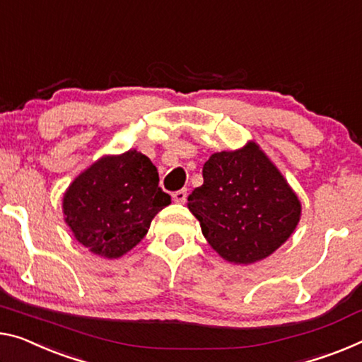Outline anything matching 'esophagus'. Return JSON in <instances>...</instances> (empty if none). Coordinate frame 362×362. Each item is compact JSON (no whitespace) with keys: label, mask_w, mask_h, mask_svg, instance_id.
<instances>
[{"label":"esophagus","mask_w":362,"mask_h":362,"mask_svg":"<svg viewBox=\"0 0 362 362\" xmlns=\"http://www.w3.org/2000/svg\"><path fill=\"white\" fill-rule=\"evenodd\" d=\"M186 197H187L186 189H180V191L173 192V200H175L176 204H185L186 202Z\"/></svg>","instance_id":"34e87169"}]
</instances>
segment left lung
I'll return each instance as SVG.
<instances>
[{
  "instance_id": "1",
  "label": "left lung",
  "mask_w": 362,
  "mask_h": 362,
  "mask_svg": "<svg viewBox=\"0 0 362 362\" xmlns=\"http://www.w3.org/2000/svg\"><path fill=\"white\" fill-rule=\"evenodd\" d=\"M202 176L204 185L187 197V209L210 246L228 262L264 260L296 230L301 202L254 141L210 155Z\"/></svg>"
}]
</instances>
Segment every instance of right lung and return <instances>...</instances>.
<instances>
[{
	"label": "right lung",
	"instance_id": "add662e5",
	"mask_svg": "<svg viewBox=\"0 0 362 362\" xmlns=\"http://www.w3.org/2000/svg\"><path fill=\"white\" fill-rule=\"evenodd\" d=\"M158 181L157 166L136 148L103 155L66 189V225L92 254L119 259L142 241L153 216L171 204Z\"/></svg>",
	"mask_w": 362,
	"mask_h": 362
}]
</instances>
